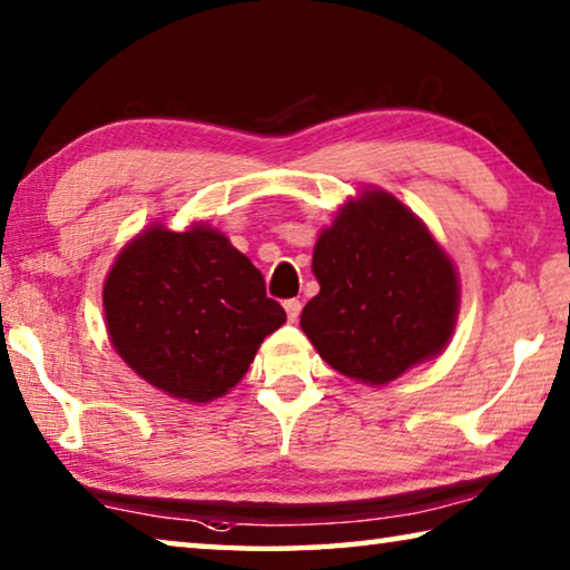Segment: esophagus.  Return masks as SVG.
<instances>
[{"label":"esophagus","instance_id":"obj_1","mask_svg":"<svg viewBox=\"0 0 570 570\" xmlns=\"http://www.w3.org/2000/svg\"><path fill=\"white\" fill-rule=\"evenodd\" d=\"M284 308H286V320L288 322H296L298 320V312H302V302H298V298H286Z\"/></svg>","mask_w":570,"mask_h":570}]
</instances>
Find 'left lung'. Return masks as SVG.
<instances>
[{
  "mask_svg": "<svg viewBox=\"0 0 570 570\" xmlns=\"http://www.w3.org/2000/svg\"><path fill=\"white\" fill-rule=\"evenodd\" d=\"M320 294L302 330L344 377L387 384L448 344L458 276L412 210L390 193L346 204L314 246Z\"/></svg>",
  "mask_w": 570,
  "mask_h": 570,
  "instance_id": "obj_1",
  "label": "left lung"
}]
</instances>
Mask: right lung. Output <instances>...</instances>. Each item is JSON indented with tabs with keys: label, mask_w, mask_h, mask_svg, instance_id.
Here are the masks:
<instances>
[{
	"label": "right lung",
	"mask_w": 570,
	"mask_h": 570,
	"mask_svg": "<svg viewBox=\"0 0 570 570\" xmlns=\"http://www.w3.org/2000/svg\"><path fill=\"white\" fill-rule=\"evenodd\" d=\"M110 342L153 387L210 402L236 387L286 322L258 268L214 228L153 226L122 248L102 292Z\"/></svg>",
	"instance_id": "obj_1"
}]
</instances>
